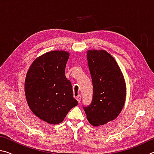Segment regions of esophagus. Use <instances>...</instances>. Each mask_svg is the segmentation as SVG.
I'll return each mask as SVG.
<instances>
[{"instance_id": "obj_1", "label": "esophagus", "mask_w": 154, "mask_h": 154, "mask_svg": "<svg viewBox=\"0 0 154 154\" xmlns=\"http://www.w3.org/2000/svg\"><path fill=\"white\" fill-rule=\"evenodd\" d=\"M76 100L78 101V102H79V103H80V101H81V95H78L76 97Z\"/></svg>"}]
</instances>
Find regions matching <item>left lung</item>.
Segmentation results:
<instances>
[{
	"label": "left lung",
	"mask_w": 154,
	"mask_h": 154,
	"mask_svg": "<svg viewBox=\"0 0 154 154\" xmlns=\"http://www.w3.org/2000/svg\"><path fill=\"white\" fill-rule=\"evenodd\" d=\"M87 59L93 97L90 106L84 109L91 125L99 126L120 114L126 100V82L116 61L107 51L88 50Z\"/></svg>",
	"instance_id": "left-lung-1"
}]
</instances>
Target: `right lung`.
Masks as SVG:
<instances>
[{"mask_svg": "<svg viewBox=\"0 0 154 154\" xmlns=\"http://www.w3.org/2000/svg\"><path fill=\"white\" fill-rule=\"evenodd\" d=\"M69 54L53 51L32 62L25 80L27 103L33 114L51 125L63 122L67 113L76 106L71 82L65 75Z\"/></svg>", "mask_w": 154, "mask_h": 154, "instance_id": "obj_1", "label": "right lung"}]
</instances>
